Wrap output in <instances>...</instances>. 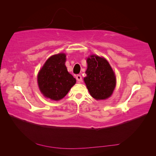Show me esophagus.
Returning a JSON list of instances; mask_svg holds the SVG:
<instances>
[{
    "mask_svg": "<svg viewBox=\"0 0 156 156\" xmlns=\"http://www.w3.org/2000/svg\"><path fill=\"white\" fill-rule=\"evenodd\" d=\"M76 79L79 82H81L82 81V77L81 75H76Z\"/></svg>",
    "mask_w": 156,
    "mask_h": 156,
    "instance_id": "34e87169",
    "label": "esophagus"
}]
</instances>
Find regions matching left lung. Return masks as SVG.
I'll return each mask as SVG.
<instances>
[{
    "label": "left lung",
    "instance_id": "1",
    "mask_svg": "<svg viewBox=\"0 0 156 156\" xmlns=\"http://www.w3.org/2000/svg\"><path fill=\"white\" fill-rule=\"evenodd\" d=\"M87 61V76L84 81L88 91L96 100H105L111 96L116 86L114 72L104 58L91 55Z\"/></svg>",
    "mask_w": 156,
    "mask_h": 156
}]
</instances>
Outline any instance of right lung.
Wrapping results in <instances>:
<instances>
[{"instance_id": "obj_1", "label": "right lung", "mask_w": 156, "mask_h": 156, "mask_svg": "<svg viewBox=\"0 0 156 156\" xmlns=\"http://www.w3.org/2000/svg\"><path fill=\"white\" fill-rule=\"evenodd\" d=\"M65 62V54L53 55L46 61L40 71L37 83L45 97L60 100L76 83V79L68 73Z\"/></svg>"}]
</instances>
